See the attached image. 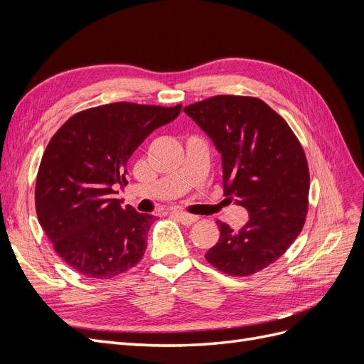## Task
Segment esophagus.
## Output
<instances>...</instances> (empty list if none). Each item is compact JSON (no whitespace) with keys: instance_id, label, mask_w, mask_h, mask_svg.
<instances>
[{"instance_id":"34e87169","label":"esophagus","mask_w":364,"mask_h":364,"mask_svg":"<svg viewBox=\"0 0 364 364\" xmlns=\"http://www.w3.org/2000/svg\"><path fill=\"white\" fill-rule=\"evenodd\" d=\"M170 215L174 217V218H178L181 223H183V225H186V226L193 225V223L197 222V220H199V217H197V215H193V214H188V213H183V211H171Z\"/></svg>"}]
</instances>
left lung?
Segmentation results:
<instances>
[{
    "mask_svg": "<svg viewBox=\"0 0 364 364\" xmlns=\"http://www.w3.org/2000/svg\"><path fill=\"white\" fill-rule=\"evenodd\" d=\"M222 153L225 194L249 211L238 230L217 222L206 261L229 277H250L284 255L308 213L310 171L299 139L257 97L215 95L183 107Z\"/></svg>",
    "mask_w": 364,
    "mask_h": 364,
    "instance_id": "left-lung-1",
    "label": "left lung"
}]
</instances>
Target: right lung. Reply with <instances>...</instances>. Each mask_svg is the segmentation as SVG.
<instances>
[{
    "label": "right lung",
    "instance_id": "right-lung-1",
    "mask_svg": "<svg viewBox=\"0 0 364 364\" xmlns=\"http://www.w3.org/2000/svg\"><path fill=\"white\" fill-rule=\"evenodd\" d=\"M181 109L95 106L74 114L50 139L36 176V214L53 249L77 273L109 279L141 261L156 217L112 197L127 183L132 153Z\"/></svg>",
    "mask_w": 364,
    "mask_h": 364
}]
</instances>
